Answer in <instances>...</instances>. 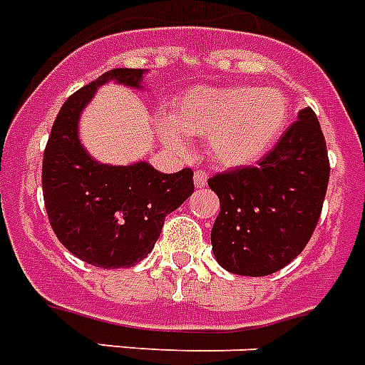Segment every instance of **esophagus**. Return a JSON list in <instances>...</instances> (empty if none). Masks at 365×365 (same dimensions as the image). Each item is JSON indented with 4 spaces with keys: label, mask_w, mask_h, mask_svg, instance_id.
Listing matches in <instances>:
<instances>
[{
    "label": "esophagus",
    "mask_w": 365,
    "mask_h": 365,
    "mask_svg": "<svg viewBox=\"0 0 365 365\" xmlns=\"http://www.w3.org/2000/svg\"><path fill=\"white\" fill-rule=\"evenodd\" d=\"M195 185L197 187H205L206 183H208V174L205 170H197L195 172Z\"/></svg>",
    "instance_id": "34e87169"
}]
</instances>
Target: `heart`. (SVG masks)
Here are the masks:
<instances>
[{"mask_svg": "<svg viewBox=\"0 0 365 365\" xmlns=\"http://www.w3.org/2000/svg\"><path fill=\"white\" fill-rule=\"evenodd\" d=\"M289 104L277 88L250 85L195 87L174 102L170 119L159 117L163 142L187 153V140H205L208 159L223 168L255 165L282 138Z\"/></svg>", "mask_w": 365, "mask_h": 365, "instance_id": "b5f03b06", "label": "heart"}]
</instances>
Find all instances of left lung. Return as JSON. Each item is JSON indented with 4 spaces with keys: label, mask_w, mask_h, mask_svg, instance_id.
Masks as SVG:
<instances>
[{
    "label": "left lung",
    "mask_w": 365,
    "mask_h": 365,
    "mask_svg": "<svg viewBox=\"0 0 365 365\" xmlns=\"http://www.w3.org/2000/svg\"><path fill=\"white\" fill-rule=\"evenodd\" d=\"M328 182L326 140L317 113L305 108L257 166L208 180L220 199L212 227L217 263L242 277H267L288 265L314 233Z\"/></svg>",
    "instance_id": "left-lung-1"
}]
</instances>
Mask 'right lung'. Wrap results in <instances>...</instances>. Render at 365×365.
I'll list each match as a JSON object with an SVG mask.
<instances>
[{"label":"right lung","instance_id":"right-lung-1","mask_svg":"<svg viewBox=\"0 0 365 365\" xmlns=\"http://www.w3.org/2000/svg\"><path fill=\"white\" fill-rule=\"evenodd\" d=\"M143 70L106 71L66 100L43 155V199L58 240L85 263L102 269L134 267L148 257L165 217L193 193V170L163 174L140 160L102 165L79 140V117L104 83L142 88Z\"/></svg>","mask_w":365,"mask_h":365}]
</instances>
